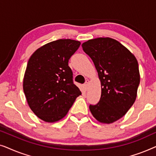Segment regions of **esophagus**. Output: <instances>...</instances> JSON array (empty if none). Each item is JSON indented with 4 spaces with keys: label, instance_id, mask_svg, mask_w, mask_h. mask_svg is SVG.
I'll return each mask as SVG.
<instances>
[{
    "label": "esophagus",
    "instance_id": "1",
    "mask_svg": "<svg viewBox=\"0 0 156 156\" xmlns=\"http://www.w3.org/2000/svg\"><path fill=\"white\" fill-rule=\"evenodd\" d=\"M89 84V80H87L86 82L84 83V87H85V89H88V85Z\"/></svg>",
    "mask_w": 156,
    "mask_h": 156
}]
</instances>
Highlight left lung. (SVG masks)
<instances>
[{"instance_id": "1", "label": "left lung", "mask_w": 156, "mask_h": 156, "mask_svg": "<svg viewBox=\"0 0 156 156\" xmlns=\"http://www.w3.org/2000/svg\"><path fill=\"white\" fill-rule=\"evenodd\" d=\"M82 47L92 59L101 86L99 103L89 106V109L99 122L114 123L136 101L140 83L137 59L122 44L110 37L89 40Z\"/></svg>"}]
</instances>
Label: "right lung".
<instances>
[{
    "label": "right lung",
    "instance_id": "right-lung-1",
    "mask_svg": "<svg viewBox=\"0 0 156 156\" xmlns=\"http://www.w3.org/2000/svg\"><path fill=\"white\" fill-rule=\"evenodd\" d=\"M81 42L59 39L40 47L30 57L23 78L28 106L41 120L54 123L63 119L82 94L73 83L68 66Z\"/></svg>",
    "mask_w": 156,
    "mask_h": 156
}]
</instances>
